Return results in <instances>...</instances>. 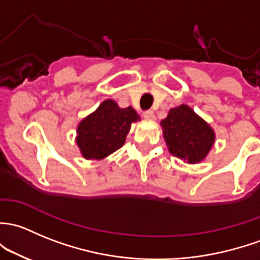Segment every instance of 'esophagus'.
Segmentation results:
<instances>
[{"label":"esophagus","instance_id":"34e87169","mask_svg":"<svg viewBox=\"0 0 260 260\" xmlns=\"http://www.w3.org/2000/svg\"><path fill=\"white\" fill-rule=\"evenodd\" d=\"M143 117L146 119H148V121H153V119L155 118V116H154V113H153V111H146L143 113Z\"/></svg>","mask_w":260,"mask_h":260}]
</instances>
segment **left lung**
<instances>
[{"label": "left lung", "mask_w": 260, "mask_h": 260, "mask_svg": "<svg viewBox=\"0 0 260 260\" xmlns=\"http://www.w3.org/2000/svg\"><path fill=\"white\" fill-rule=\"evenodd\" d=\"M160 125L171 154L189 165L202 162L214 144V131L187 105L172 108Z\"/></svg>", "instance_id": "8db88e82"}]
</instances>
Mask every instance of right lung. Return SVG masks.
<instances>
[{"instance_id":"obj_1","label":"right lung","mask_w":260,"mask_h":260,"mask_svg":"<svg viewBox=\"0 0 260 260\" xmlns=\"http://www.w3.org/2000/svg\"><path fill=\"white\" fill-rule=\"evenodd\" d=\"M141 117L132 107L119 108L106 100L77 127L76 143L86 159H103L124 144L131 124Z\"/></svg>"}]
</instances>
